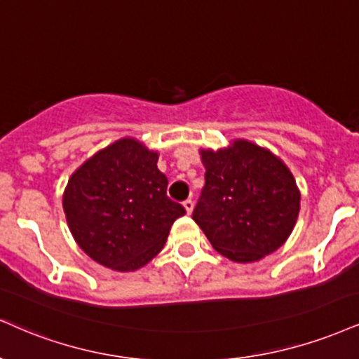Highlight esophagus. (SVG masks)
Wrapping results in <instances>:
<instances>
[{"mask_svg":"<svg viewBox=\"0 0 359 359\" xmlns=\"http://www.w3.org/2000/svg\"><path fill=\"white\" fill-rule=\"evenodd\" d=\"M184 207H185V210H187V214H192V210H194V201H192V198H187V201L184 202Z\"/></svg>","mask_w":359,"mask_h":359,"instance_id":"esophagus-1","label":"esophagus"}]
</instances>
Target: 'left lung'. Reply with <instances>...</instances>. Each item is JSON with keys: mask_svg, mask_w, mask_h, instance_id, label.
Here are the masks:
<instances>
[{"mask_svg": "<svg viewBox=\"0 0 359 359\" xmlns=\"http://www.w3.org/2000/svg\"><path fill=\"white\" fill-rule=\"evenodd\" d=\"M201 155L205 185L192 219L212 248L234 262L278 250L294 229L301 201L284 162L248 140Z\"/></svg>", "mask_w": 359, "mask_h": 359, "instance_id": "left-lung-1", "label": "left lung"}]
</instances>
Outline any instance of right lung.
Returning <instances> with one entry per match:
<instances>
[{
	"mask_svg": "<svg viewBox=\"0 0 359 359\" xmlns=\"http://www.w3.org/2000/svg\"><path fill=\"white\" fill-rule=\"evenodd\" d=\"M158 154L120 138L88 158L68 180L63 210L76 244L98 264L137 271L161 252L185 209L167 196Z\"/></svg>",
	"mask_w": 359,
	"mask_h": 359,
	"instance_id": "obj_1",
	"label": "right lung"
}]
</instances>
